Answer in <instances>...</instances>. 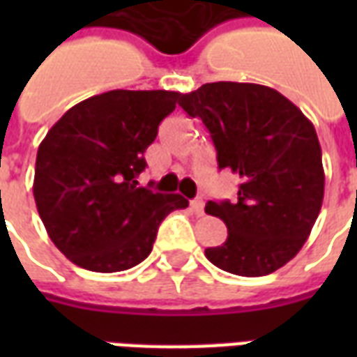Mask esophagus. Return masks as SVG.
Listing matches in <instances>:
<instances>
[{"instance_id": "obj_1", "label": "esophagus", "mask_w": 357, "mask_h": 357, "mask_svg": "<svg viewBox=\"0 0 357 357\" xmlns=\"http://www.w3.org/2000/svg\"><path fill=\"white\" fill-rule=\"evenodd\" d=\"M191 208H193L197 216H202V212H204V201H202L201 197H197V199L191 201Z\"/></svg>"}]
</instances>
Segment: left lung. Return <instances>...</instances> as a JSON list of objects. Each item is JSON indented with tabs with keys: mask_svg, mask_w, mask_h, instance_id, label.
<instances>
[{
	"mask_svg": "<svg viewBox=\"0 0 357 357\" xmlns=\"http://www.w3.org/2000/svg\"><path fill=\"white\" fill-rule=\"evenodd\" d=\"M216 147L218 168L239 176L237 201H208L227 239L204 250L210 262L243 277H262L298 255L319 216L325 189L314 124L275 89L214 82L181 95Z\"/></svg>",
	"mask_w": 357,
	"mask_h": 357,
	"instance_id": "obj_1",
	"label": "left lung"
}]
</instances>
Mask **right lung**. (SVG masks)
<instances>
[{
    "instance_id": "add662e5",
    "label": "right lung",
    "mask_w": 357,
    "mask_h": 357,
    "mask_svg": "<svg viewBox=\"0 0 357 357\" xmlns=\"http://www.w3.org/2000/svg\"><path fill=\"white\" fill-rule=\"evenodd\" d=\"M178 91L112 89L74 105L36 156L34 199L50 239L89 271L114 273L143 262L158 225L189 206L181 195L137 185L158 124Z\"/></svg>"
}]
</instances>
